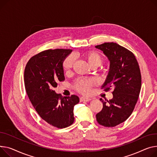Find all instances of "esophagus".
I'll list each match as a JSON object with an SVG mask.
<instances>
[{
  "mask_svg": "<svg viewBox=\"0 0 157 157\" xmlns=\"http://www.w3.org/2000/svg\"><path fill=\"white\" fill-rule=\"evenodd\" d=\"M91 100V98H88V97H81L80 98V101H89Z\"/></svg>",
  "mask_w": 157,
  "mask_h": 157,
  "instance_id": "34e87169",
  "label": "esophagus"
}]
</instances>
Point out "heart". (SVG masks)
<instances>
[{"label": "heart", "mask_w": 157, "mask_h": 157, "mask_svg": "<svg viewBox=\"0 0 157 157\" xmlns=\"http://www.w3.org/2000/svg\"><path fill=\"white\" fill-rule=\"evenodd\" d=\"M89 66L91 67H97L101 64L103 58L98 52L89 50L85 52L82 55ZM74 64V57L72 56H67L62 62V68L65 72H67L71 71ZM95 81L92 79H79L76 80L72 85V88L78 92L82 94H88L91 88L95 86Z\"/></svg>", "instance_id": "heart-1"}]
</instances>
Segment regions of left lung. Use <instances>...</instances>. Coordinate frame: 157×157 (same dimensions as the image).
<instances>
[{
	"instance_id": "1",
	"label": "left lung",
	"mask_w": 157,
	"mask_h": 157,
	"mask_svg": "<svg viewBox=\"0 0 157 157\" xmlns=\"http://www.w3.org/2000/svg\"><path fill=\"white\" fill-rule=\"evenodd\" d=\"M110 62V69L101 88L113 89L112 99L100 98L102 110L96 115L99 124L112 128L126 121L134 110L141 87L138 62L132 52L113 42L95 46Z\"/></svg>"
}]
</instances>
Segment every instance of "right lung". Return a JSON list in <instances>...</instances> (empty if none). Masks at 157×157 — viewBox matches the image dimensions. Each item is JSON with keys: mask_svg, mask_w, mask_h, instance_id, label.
I'll use <instances>...</instances> for the list:
<instances>
[{"mask_svg": "<svg viewBox=\"0 0 157 157\" xmlns=\"http://www.w3.org/2000/svg\"><path fill=\"white\" fill-rule=\"evenodd\" d=\"M71 49H49L33 56L25 69V88L30 101L40 117L51 126L62 129L74 122L73 109L79 101L72 95L62 97L54 89L65 79L62 62Z\"/></svg>", "mask_w": 157, "mask_h": 157, "instance_id": "add662e5", "label": "right lung"}]
</instances>
